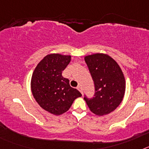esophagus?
Listing matches in <instances>:
<instances>
[{"mask_svg":"<svg viewBox=\"0 0 149 149\" xmlns=\"http://www.w3.org/2000/svg\"><path fill=\"white\" fill-rule=\"evenodd\" d=\"M77 88V89H78V90L80 91V92H81V93L83 94V89H82V87H81V86H80V85H79Z\"/></svg>","mask_w":149,"mask_h":149,"instance_id":"obj_1","label":"esophagus"}]
</instances>
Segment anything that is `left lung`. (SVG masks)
<instances>
[{"mask_svg":"<svg viewBox=\"0 0 149 149\" xmlns=\"http://www.w3.org/2000/svg\"><path fill=\"white\" fill-rule=\"evenodd\" d=\"M95 85V94L89 98L84 95L89 110L97 116L113 111L123 99L125 80L118 63L108 55L95 54L85 56Z\"/></svg>","mask_w":149,"mask_h":149,"instance_id":"8db88e82","label":"left lung"}]
</instances>
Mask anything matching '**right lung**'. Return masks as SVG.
<instances>
[{
    "instance_id": "right-lung-1",
    "label": "right lung",
    "mask_w": 149,
    "mask_h": 149,
    "mask_svg": "<svg viewBox=\"0 0 149 149\" xmlns=\"http://www.w3.org/2000/svg\"><path fill=\"white\" fill-rule=\"evenodd\" d=\"M70 61L71 56L48 54L39 62L33 73V95L42 108L54 115L68 111L73 101L82 96L70 86L69 80L62 75Z\"/></svg>"
}]
</instances>
